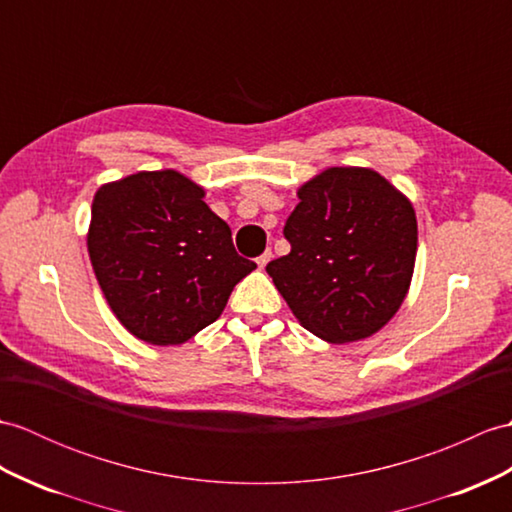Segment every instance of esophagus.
I'll use <instances>...</instances> for the list:
<instances>
[{"label": "esophagus", "instance_id": "34e87169", "mask_svg": "<svg viewBox=\"0 0 512 512\" xmlns=\"http://www.w3.org/2000/svg\"><path fill=\"white\" fill-rule=\"evenodd\" d=\"M270 257H272V253H270V251H266L264 255L257 257V266H259V268H266V266H268V261H270Z\"/></svg>", "mask_w": 512, "mask_h": 512}]
</instances>
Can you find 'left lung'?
<instances>
[{"instance_id": "8db88e82", "label": "left lung", "mask_w": 512, "mask_h": 512, "mask_svg": "<svg viewBox=\"0 0 512 512\" xmlns=\"http://www.w3.org/2000/svg\"><path fill=\"white\" fill-rule=\"evenodd\" d=\"M290 253L266 272L296 320L331 344L377 334L410 290L417 213L371 168H327L299 187Z\"/></svg>"}]
</instances>
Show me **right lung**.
Listing matches in <instances>:
<instances>
[{"label": "right lung", "instance_id": "right-lung-1", "mask_svg": "<svg viewBox=\"0 0 512 512\" xmlns=\"http://www.w3.org/2000/svg\"><path fill=\"white\" fill-rule=\"evenodd\" d=\"M205 189L176 170L128 174L93 196L87 251L106 303L157 347L183 344L218 320L257 268L235 253Z\"/></svg>", "mask_w": 512, "mask_h": 512}]
</instances>
